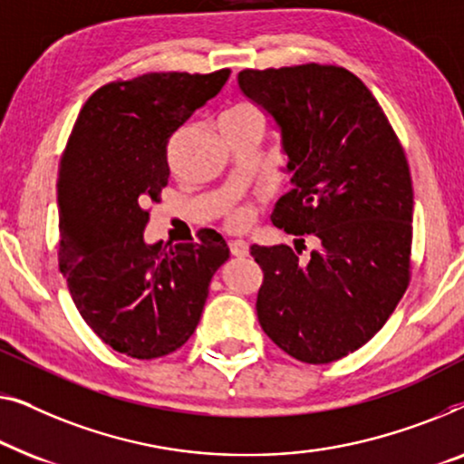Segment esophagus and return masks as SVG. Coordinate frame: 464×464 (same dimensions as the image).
<instances>
[{
    "instance_id": "esophagus-1",
    "label": "esophagus",
    "mask_w": 464,
    "mask_h": 464,
    "mask_svg": "<svg viewBox=\"0 0 464 464\" xmlns=\"http://www.w3.org/2000/svg\"><path fill=\"white\" fill-rule=\"evenodd\" d=\"M229 252L233 254V256H247V252H250V247H247L246 241L241 239H235V241H229Z\"/></svg>"
}]
</instances>
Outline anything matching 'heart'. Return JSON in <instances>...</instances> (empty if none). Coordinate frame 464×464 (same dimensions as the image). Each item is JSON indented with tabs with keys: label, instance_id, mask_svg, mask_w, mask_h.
<instances>
[{
	"label": "heart",
	"instance_id": "1",
	"mask_svg": "<svg viewBox=\"0 0 464 464\" xmlns=\"http://www.w3.org/2000/svg\"><path fill=\"white\" fill-rule=\"evenodd\" d=\"M263 113L256 104L252 102H239L225 111L220 117V126H256L263 128ZM256 217V206L252 201H229L223 208V223L229 229H246Z\"/></svg>",
	"mask_w": 464,
	"mask_h": 464
}]
</instances>
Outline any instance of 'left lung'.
<instances>
[{"label":"left lung","instance_id":"1","mask_svg":"<svg viewBox=\"0 0 464 464\" xmlns=\"http://www.w3.org/2000/svg\"><path fill=\"white\" fill-rule=\"evenodd\" d=\"M247 99L276 117L295 188L273 225L315 237L252 246L263 269L256 313L279 349L304 363L353 353L395 311L412 277L414 193L406 153L360 77L338 64L244 69Z\"/></svg>","mask_w":464,"mask_h":464}]
</instances>
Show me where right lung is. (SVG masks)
<instances>
[{"mask_svg":"<svg viewBox=\"0 0 464 464\" xmlns=\"http://www.w3.org/2000/svg\"><path fill=\"white\" fill-rule=\"evenodd\" d=\"M212 73L151 71L104 83L80 111L56 180L58 266L94 334L117 353L155 360L198 328L223 235L176 246L142 239L168 185L172 134L225 86Z\"/></svg>","mask_w":464,"mask_h":464,"instance_id":"add662e5","label":"right lung"}]
</instances>
